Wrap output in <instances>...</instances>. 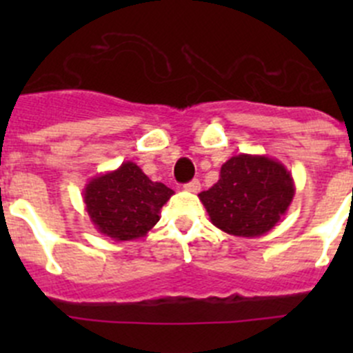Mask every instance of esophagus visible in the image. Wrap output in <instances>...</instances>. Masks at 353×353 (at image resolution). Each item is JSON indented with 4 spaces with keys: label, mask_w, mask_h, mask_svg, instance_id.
Instances as JSON below:
<instances>
[{
    "label": "esophagus",
    "mask_w": 353,
    "mask_h": 353,
    "mask_svg": "<svg viewBox=\"0 0 353 353\" xmlns=\"http://www.w3.org/2000/svg\"><path fill=\"white\" fill-rule=\"evenodd\" d=\"M184 190L190 191V193H198V191L201 190V184H199L198 179H193L191 183L184 184Z\"/></svg>",
    "instance_id": "1"
}]
</instances>
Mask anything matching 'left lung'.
Returning a JSON list of instances; mask_svg holds the SVG:
<instances>
[{"instance_id": "obj_1", "label": "left lung", "mask_w": 353, "mask_h": 353, "mask_svg": "<svg viewBox=\"0 0 353 353\" xmlns=\"http://www.w3.org/2000/svg\"><path fill=\"white\" fill-rule=\"evenodd\" d=\"M295 194L294 177L268 155H234L220 169V177L199 201L210 220L237 237H259L287 213Z\"/></svg>"}]
</instances>
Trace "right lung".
<instances>
[{"label":"right lung","mask_w":353,"mask_h":353,"mask_svg":"<svg viewBox=\"0 0 353 353\" xmlns=\"http://www.w3.org/2000/svg\"><path fill=\"white\" fill-rule=\"evenodd\" d=\"M174 191L154 183L134 162L92 177L83 188V201L97 232L114 241L145 237L160 220V210Z\"/></svg>","instance_id":"obj_1"}]
</instances>
